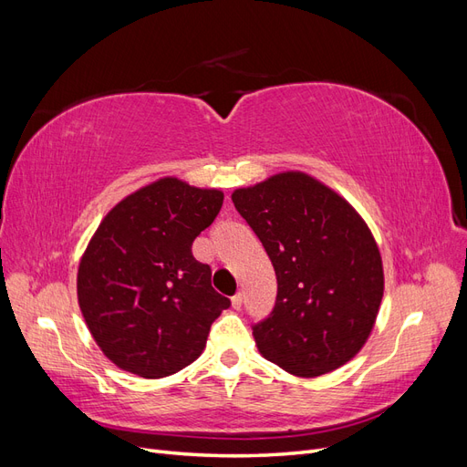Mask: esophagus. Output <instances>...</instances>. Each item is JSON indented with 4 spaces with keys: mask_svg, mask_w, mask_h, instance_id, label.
Here are the masks:
<instances>
[{
    "mask_svg": "<svg viewBox=\"0 0 467 467\" xmlns=\"http://www.w3.org/2000/svg\"><path fill=\"white\" fill-rule=\"evenodd\" d=\"M242 304H244V294L237 292V294L234 296V298H232V306H234L235 309H239V307H242Z\"/></svg>",
    "mask_w": 467,
    "mask_h": 467,
    "instance_id": "1",
    "label": "esophagus"
}]
</instances>
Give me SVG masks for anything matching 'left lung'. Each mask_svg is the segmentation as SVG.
Listing matches in <instances>:
<instances>
[{
    "label": "left lung",
    "instance_id": "left-lung-1",
    "mask_svg": "<svg viewBox=\"0 0 467 467\" xmlns=\"http://www.w3.org/2000/svg\"><path fill=\"white\" fill-rule=\"evenodd\" d=\"M232 201L276 275L273 314L253 327L261 355L300 378L323 376L355 358L384 296V265L368 223L304 171L235 189Z\"/></svg>",
    "mask_w": 467,
    "mask_h": 467
}]
</instances>
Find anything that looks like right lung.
I'll list each match as a JSON object with an SVG mask.
<instances>
[{
	"mask_svg": "<svg viewBox=\"0 0 467 467\" xmlns=\"http://www.w3.org/2000/svg\"><path fill=\"white\" fill-rule=\"evenodd\" d=\"M218 189L161 177L122 199L99 223L78 268V302L103 355L148 379L202 355L230 300L210 285L192 242L214 222Z\"/></svg>",
	"mask_w": 467,
	"mask_h": 467,
	"instance_id": "1",
	"label": "right lung"
}]
</instances>
